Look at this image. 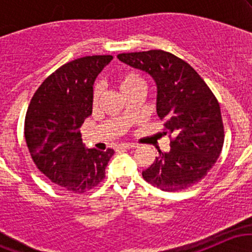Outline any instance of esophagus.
Segmentation results:
<instances>
[{
  "mask_svg": "<svg viewBox=\"0 0 252 252\" xmlns=\"http://www.w3.org/2000/svg\"><path fill=\"white\" fill-rule=\"evenodd\" d=\"M137 144H134V143H123L120 146V149H135L137 148Z\"/></svg>",
  "mask_w": 252,
  "mask_h": 252,
  "instance_id": "obj_1",
  "label": "esophagus"
}]
</instances>
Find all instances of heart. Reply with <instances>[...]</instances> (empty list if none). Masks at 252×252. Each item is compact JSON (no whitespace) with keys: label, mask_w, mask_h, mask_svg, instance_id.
I'll use <instances>...</instances> for the list:
<instances>
[{"label":"heart","mask_w":252,"mask_h":252,"mask_svg":"<svg viewBox=\"0 0 252 252\" xmlns=\"http://www.w3.org/2000/svg\"><path fill=\"white\" fill-rule=\"evenodd\" d=\"M116 83L121 94H122L123 96L137 88H144L143 78L135 71H126L121 73L120 76L117 77ZM100 96H102V89H100L99 85H96L94 89V94H92V99H94V104L99 102Z\"/></svg>","instance_id":"heart-1"}]
</instances>
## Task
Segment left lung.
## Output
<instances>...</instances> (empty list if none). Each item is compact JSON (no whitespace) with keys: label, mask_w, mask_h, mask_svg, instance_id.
Returning <instances> with one entry per match:
<instances>
[{"label":"left lung","mask_w":252,"mask_h":252,"mask_svg":"<svg viewBox=\"0 0 252 252\" xmlns=\"http://www.w3.org/2000/svg\"><path fill=\"white\" fill-rule=\"evenodd\" d=\"M121 62L152 76L158 88L156 112L169 132L170 150L162 153L143 179L153 186L178 192L198 184L215 166L224 143L220 106L189 63L169 52L121 53Z\"/></svg>","instance_id":"8db88e82"}]
</instances>
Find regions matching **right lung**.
Instances as JSON below:
<instances>
[{
    "instance_id": "1",
    "label": "right lung",
    "mask_w": 252,
    "mask_h": 252,
    "mask_svg": "<svg viewBox=\"0 0 252 252\" xmlns=\"http://www.w3.org/2000/svg\"><path fill=\"white\" fill-rule=\"evenodd\" d=\"M112 56L73 60L48 76L32 98L25 137L37 169L53 184L74 193L105 178L114 150L85 149L79 128L92 114L94 83Z\"/></svg>"
}]
</instances>
